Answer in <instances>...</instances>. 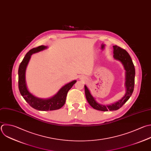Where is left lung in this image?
Returning a JSON list of instances; mask_svg holds the SVG:
<instances>
[{
	"label": "left lung",
	"mask_w": 151,
	"mask_h": 151,
	"mask_svg": "<svg viewBox=\"0 0 151 151\" xmlns=\"http://www.w3.org/2000/svg\"><path fill=\"white\" fill-rule=\"evenodd\" d=\"M113 54L114 58L120 61L126 70L125 86L126 92L125 95L120 100L113 104L107 106L102 105L96 101L87 87L84 85L85 94L87 101L93 108L100 111H106L118 110L129 100L134 90L135 69L130 56L126 50L117 45L113 46Z\"/></svg>",
	"instance_id": "left-lung-1"
}]
</instances>
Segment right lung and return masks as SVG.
<instances>
[{
	"label": "right lung",
	"instance_id": "right-lung-1",
	"mask_svg": "<svg viewBox=\"0 0 151 151\" xmlns=\"http://www.w3.org/2000/svg\"><path fill=\"white\" fill-rule=\"evenodd\" d=\"M46 48H47V47L41 45L31 50L25 55L19 65L18 70V86L21 94L32 107L41 111L54 110L61 108L65 103L68 91L77 81L76 80H74L65 84L56 94L49 99H44L37 97L29 91L25 80V71L27 65L31 58V56L33 54L38 52Z\"/></svg>",
	"mask_w": 151,
	"mask_h": 151
}]
</instances>
